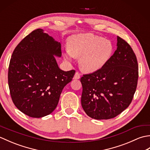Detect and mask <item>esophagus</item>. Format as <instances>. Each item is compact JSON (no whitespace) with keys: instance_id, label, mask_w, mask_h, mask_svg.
I'll return each mask as SVG.
<instances>
[{"instance_id":"1","label":"esophagus","mask_w":150,"mask_h":150,"mask_svg":"<svg viewBox=\"0 0 150 150\" xmlns=\"http://www.w3.org/2000/svg\"><path fill=\"white\" fill-rule=\"evenodd\" d=\"M80 78H81V75L79 74L78 72H76L75 73L74 77H73V79H79Z\"/></svg>"}]
</instances>
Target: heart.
Listing matches in <instances>:
<instances>
[{"label": "heart", "instance_id": "b5f03b06", "mask_svg": "<svg viewBox=\"0 0 150 150\" xmlns=\"http://www.w3.org/2000/svg\"><path fill=\"white\" fill-rule=\"evenodd\" d=\"M64 58L71 62L73 57L80 58L79 66L82 71L92 73L99 71L110 60L113 52L111 41L91 33L75 35L70 38Z\"/></svg>", "mask_w": 150, "mask_h": 150}]
</instances>
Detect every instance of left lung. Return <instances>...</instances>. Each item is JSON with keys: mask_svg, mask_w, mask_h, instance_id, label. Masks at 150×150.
<instances>
[{"mask_svg": "<svg viewBox=\"0 0 150 150\" xmlns=\"http://www.w3.org/2000/svg\"><path fill=\"white\" fill-rule=\"evenodd\" d=\"M117 46L103 68L81 79V104L92 119L115 117L129 106L135 92L139 77L136 56L131 46L119 37Z\"/></svg>", "mask_w": 150, "mask_h": 150, "instance_id": "left-lung-1", "label": "left lung"}]
</instances>
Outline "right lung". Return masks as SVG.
Returning a JSON list of instances; mask_svg holds the SVG:
<instances>
[{
	"mask_svg": "<svg viewBox=\"0 0 150 150\" xmlns=\"http://www.w3.org/2000/svg\"><path fill=\"white\" fill-rule=\"evenodd\" d=\"M61 44L42 29L27 35L13 52L8 69V84L15 106L29 117L52 113L75 70L60 69L55 57H61Z\"/></svg>",
	"mask_w": 150,
	"mask_h": 150,
	"instance_id": "1",
	"label": "right lung"
}]
</instances>
